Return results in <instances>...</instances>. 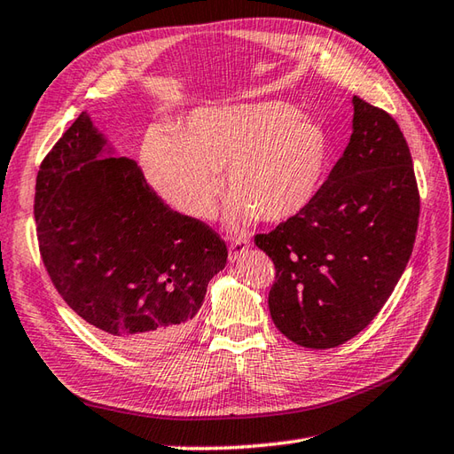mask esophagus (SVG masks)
Masks as SVG:
<instances>
[{"label":"esophagus","mask_w":454,"mask_h":454,"mask_svg":"<svg viewBox=\"0 0 454 454\" xmlns=\"http://www.w3.org/2000/svg\"><path fill=\"white\" fill-rule=\"evenodd\" d=\"M249 251V241L246 238H236L231 239V244L228 247V261L236 262L241 257H246V253Z\"/></svg>","instance_id":"obj_1"}]
</instances>
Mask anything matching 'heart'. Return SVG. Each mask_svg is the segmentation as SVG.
Listing matches in <instances>:
<instances>
[{"mask_svg":"<svg viewBox=\"0 0 454 454\" xmlns=\"http://www.w3.org/2000/svg\"><path fill=\"white\" fill-rule=\"evenodd\" d=\"M329 137L288 102L267 100L199 108L177 135L156 131L145 141L146 182L179 215H215L223 176L234 197L231 224L259 220L280 224L300 216L317 199L329 168Z\"/></svg>","mask_w":454,"mask_h":454,"instance_id":"obj_1","label":"heart"}]
</instances>
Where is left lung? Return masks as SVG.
Instances as JSON below:
<instances>
[{
	"label": "left lung",
	"instance_id": "left-lung-1",
	"mask_svg": "<svg viewBox=\"0 0 454 454\" xmlns=\"http://www.w3.org/2000/svg\"><path fill=\"white\" fill-rule=\"evenodd\" d=\"M352 135L300 216L259 234L275 262L269 294L277 329L325 350L364 331L381 311L412 255L419 193L403 131L387 112L354 97Z\"/></svg>",
	"mask_w": 454,
	"mask_h": 454
}]
</instances>
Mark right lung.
<instances>
[{"label":"right lung","instance_id":"add662e5","mask_svg":"<svg viewBox=\"0 0 454 454\" xmlns=\"http://www.w3.org/2000/svg\"><path fill=\"white\" fill-rule=\"evenodd\" d=\"M35 218L42 261L69 308L131 354L184 340L224 241L174 213L82 112L44 158Z\"/></svg>","mask_w":454,"mask_h":454}]
</instances>
